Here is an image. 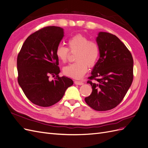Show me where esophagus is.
I'll return each mask as SVG.
<instances>
[{"label":"esophagus","mask_w":148,"mask_h":148,"mask_svg":"<svg viewBox=\"0 0 148 148\" xmlns=\"http://www.w3.org/2000/svg\"><path fill=\"white\" fill-rule=\"evenodd\" d=\"M75 84L77 85H83L84 83L82 81H75Z\"/></svg>","instance_id":"esophagus-1"}]
</instances>
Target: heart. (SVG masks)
I'll use <instances>...</instances> for the list:
<instances>
[{
	"instance_id": "1",
	"label": "heart",
	"mask_w": 148,
	"mask_h": 148,
	"mask_svg": "<svg viewBox=\"0 0 148 148\" xmlns=\"http://www.w3.org/2000/svg\"><path fill=\"white\" fill-rule=\"evenodd\" d=\"M68 45L69 48L63 45L58 46L56 51V56L59 60L66 63L69 60L70 50L71 52H77L75 56L77 62L64 67L63 71L68 77L75 79L82 78L88 71V66H95L99 59V45L81 34L71 37L69 40Z\"/></svg>"
}]
</instances>
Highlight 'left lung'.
I'll return each mask as SVG.
<instances>
[{
    "label": "left lung",
    "instance_id": "obj_1",
    "mask_svg": "<svg viewBox=\"0 0 148 148\" xmlns=\"http://www.w3.org/2000/svg\"><path fill=\"white\" fill-rule=\"evenodd\" d=\"M96 41L100 57L87 82L92 91L84 100L94 110L106 111L117 107L126 95L133 79V59L115 35L100 32Z\"/></svg>",
    "mask_w": 148,
    "mask_h": 148
}]
</instances>
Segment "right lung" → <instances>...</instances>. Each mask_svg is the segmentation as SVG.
Here are the masks:
<instances>
[{
	"label": "right lung",
	"instance_id": "obj_1",
	"mask_svg": "<svg viewBox=\"0 0 148 148\" xmlns=\"http://www.w3.org/2000/svg\"><path fill=\"white\" fill-rule=\"evenodd\" d=\"M64 36L60 27L46 26L29 35L18 54V82L26 97L37 106L56 104L73 84L71 79L59 75L56 51ZM51 75L54 80L49 79Z\"/></svg>",
	"mask_w": 148,
	"mask_h": 148
}]
</instances>
